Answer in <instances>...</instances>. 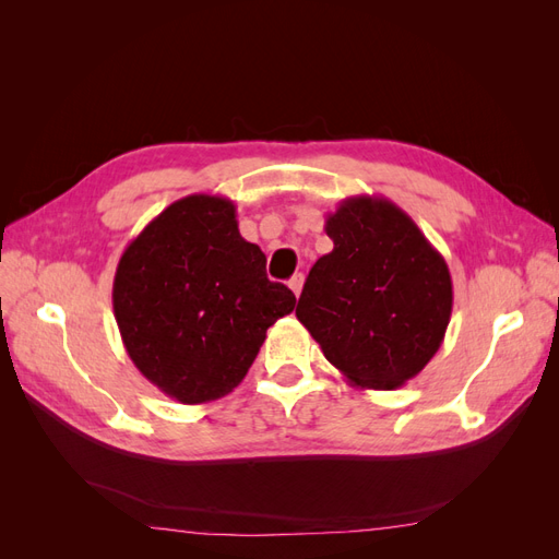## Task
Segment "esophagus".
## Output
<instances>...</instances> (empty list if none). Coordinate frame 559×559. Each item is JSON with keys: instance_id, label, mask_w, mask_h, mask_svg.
Returning <instances> with one entry per match:
<instances>
[{"instance_id": "esophagus-1", "label": "esophagus", "mask_w": 559, "mask_h": 559, "mask_svg": "<svg viewBox=\"0 0 559 559\" xmlns=\"http://www.w3.org/2000/svg\"><path fill=\"white\" fill-rule=\"evenodd\" d=\"M302 282H306V277H302L300 273L289 280V289H292L296 296H300V292H302Z\"/></svg>"}]
</instances>
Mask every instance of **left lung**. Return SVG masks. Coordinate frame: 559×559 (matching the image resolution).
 <instances>
[{"mask_svg":"<svg viewBox=\"0 0 559 559\" xmlns=\"http://www.w3.org/2000/svg\"><path fill=\"white\" fill-rule=\"evenodd\" d=\"M324 230L333 251L312 265L296 317L349 384L396 389L443 343L452 314L448 263L386 198L343 200Z\"/></svg>","mask_w":559,"mask_h":559,"instance_id":"1","label":"left lung"}]
</instances>
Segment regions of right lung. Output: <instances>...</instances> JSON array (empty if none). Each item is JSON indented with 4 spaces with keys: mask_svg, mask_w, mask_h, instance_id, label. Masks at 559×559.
I'll return each mask as SVG.
<instances>
[{
    "mask_svg": "<svg viewBox=\"0 0 559 559\" xmlns=\"http://www.w3.org/2000/svg\"><path fill=\"white\" fill-rule=\"evenodd\" d=\"M114 317L140 373L186 405L242 382L265 331L296 296L265 275V253L238 230L233 200L186 195L134 238L116 267Z\"/></svg>",
    "mask_w": 559,
    "mask_h": 559,
    "instance_id": "obj_1",
    "label": "right lung"
}]
</instances>
